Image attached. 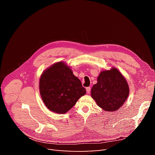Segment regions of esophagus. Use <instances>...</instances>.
<instances>
[{
  "label": "esophagus",
  "instance_id": "34e87169",
  "mask_svg": "<svg viewBox=\"0 0 155 155\" xmlns=\"http://www.w3.org/2000/svg\"><path fill=\"white\" fill-rule=\"evenodd\" d=\"M91 87H87L86 88V91H87V92L88 93V94H90V92H91Z\"/></svg>",
  "mask_w": 155,
  "mask_h": 155
}]
</instances>
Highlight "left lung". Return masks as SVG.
Returning a JSON list of instances; mask_svg holds the SVG:
<instances>
[{"mask_svg":"<svg viewBox=\"0 0 155 155\" xmlns=\"http://www.w3.org/2000/svg\"><path fill=\"white\" fill-rule=\"evenodd\" d=\"M129 94L127 82L116 68L101 71L97 83L91 89V96L97 105L110 112L120 109L127 99Z\"/></svg>","mask_w":155,"mask_h":155,"instance_id":"8db88e82","label":"left lung"}]
</instances>
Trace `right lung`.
Wrapping results in <instances>:
<instances>
[{"mask_svg": "<svg viewBox=\"0 0 155 155\" xmlns=\"http://www.w3.org/2000/svg\"><path fill=\"white\" fill-rule=\"evenodd\" d=\"M39 91L45 105L55 113H66L86 94L81 81L63 62L51 65L41 74Z\"/></svg>", "mask_w": 155, "mask_h": 155, "instance_id": "obj_1", "label": "right lung"}]
</instances>
